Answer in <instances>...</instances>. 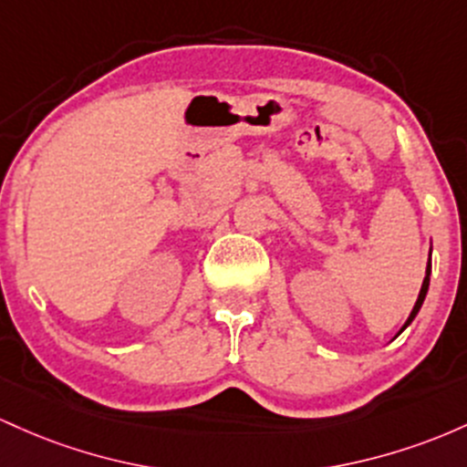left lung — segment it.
Here are the masks:
<instances>
[{
  "mask_svg": "<svg viewBox=\"0 0 467 467\" xmlns=\"http://www.w3.org/2000/svg\"><path fill=\"white\" fill-rule=\"evenodd\" d=\"M428 286H431V262H428V266H426V277H423V285H421V291H419V297H417V302H415V306H412V311H410V316H408V319H406V324H403V328L408 327V324L412 322V319L417 317V313H419V308H421V304H423V300H426V293H428ZM401 328V331H403ZM400 331V333H401Z\"/></svg>",
  "mask_w": 467,
  "mask_h": 467,
  "instance_id": "1",
  "label": "left lung"
}]
</instances>
